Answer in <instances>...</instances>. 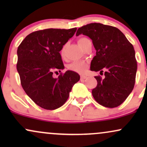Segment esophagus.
I'll list each match as a JSON object with an SVG mask.
<instances>
[{"instance_id": "34e87169", "label": "esophagus", "mask_w": 147, "mask_h": 147, "mask_svg": "<svg viewBox=\"0 0 147 147\" xmlns=\"http://www.w3.org/2000/svg\"><path fill=\"white\" fill-rule=\"evenodd\" d=\"M86 77H87L86 75H81V79H85Z\"/></svg>"}]
</instances>
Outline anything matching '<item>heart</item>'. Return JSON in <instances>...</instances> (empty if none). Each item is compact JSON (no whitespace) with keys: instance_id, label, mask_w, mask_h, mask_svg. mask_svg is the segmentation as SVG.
I'll return each instance as SVG.
<instances>
[{"instance_id":"obj_1","label":"heart","mask_w":147,"mask_h":147,"mask_svg":"<svg viewBox=\"0 0 147 147\" xmlns=\"http://www.w3.org/2000/svg\"><path fill=\"white\" fill-rule=\"evenodd\" d=\"M89 39H88L87 38L85 37H82V38H79L78 39V43L81 47H83L84 43H86L87 41H88ZM63 50L64 48L62 49L61 50V55H63ZM88 68V63L86 61H74L73 63L70 64L68 68L70 69L72 71H74L75 72H78V73L82 74L84 73L86 70Z\"/></svg>"}]
</instances>
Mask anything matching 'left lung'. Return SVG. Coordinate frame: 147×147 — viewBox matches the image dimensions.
Masks as SVG:
<instances>
[{
	"label": "left lung",
	"instance_id": "left-lung-1",
	"mask_svg": "<svg viewBox=\"0 0 147 147\" xmlns=\"http://www.w3.org/2000/svg\"><path fill=\"white\" fill-rule=\"evenodd\" d=\"M81 34L92 39L96 50L90 70L102 74L103 68L106 70L104 79L95 77L97 85L92 89V96L100 105L117 107L132 92L136 82L138 66L133 45L119 29L102 23L82 26L76 35Z\"/></svg>",
	"mask_w": 147,
	"mask_h": 147
}]
</instances>
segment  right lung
I'll list each match as a JSON object with an SVG mask.
<instances>
[{
	"label": "right lung",
	"instance_id": "obj_1",
	"mask_svg": "<svg viewBox=\"0 0 147 147\" xmlns=\"http://www.w3.org/2000/svg\"><path fill=\"white\" fill-rule=\"evenodd\" d=\"M76 30L50 28L34 32L18 48L16 68L22 87L35 104L46 110L63 106L80 79L71 70L61 73L58 78L52 77L53 71L64 68L59 52Z\"/></svg>",
	"mask_w": 147,
	"mask_h": 147
}]
</instances>
